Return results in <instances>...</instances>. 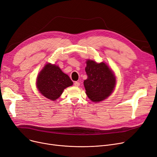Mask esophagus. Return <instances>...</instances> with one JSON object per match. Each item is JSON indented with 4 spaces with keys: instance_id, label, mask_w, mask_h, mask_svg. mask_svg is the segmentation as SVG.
<instances>
[{
    "instance_id": "1",
    "label": "esophagus",
    "mask_w": 157,
    "mask_h": 157,
    "mask_svg": "<svg viewBox=\"0 0 157 157\" xmlns=\"http://www.w3.org/2000/svg\"><path fill=\"white\" fill-rule=\"evenodd\" d=\"M74 86H79L80 85V83H79V82H74Z\"/></svg>"
}]
</instances>
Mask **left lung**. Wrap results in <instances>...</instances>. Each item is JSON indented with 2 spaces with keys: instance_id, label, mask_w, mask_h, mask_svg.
I'll use <instances>...</instances> for the list:
<instances>
[{
  "instance_id": "obj_1",
  "label": "left lung",
  "mask_w": 157,
  "mask_h": 157,
  "mask_svg": "<svg viewBox=\"0 0 157 157\" xmlns=\"http://www.w3.org/2000/svg\"><path fill=\"white\" fill-rule=\"evenodd\" d=\"M86 63L87 78L83 82L86 94L92 101H103L110 96L115 87L114 74L103 62L98 63L88 59Z\"/></svg>"
}]
</instances>
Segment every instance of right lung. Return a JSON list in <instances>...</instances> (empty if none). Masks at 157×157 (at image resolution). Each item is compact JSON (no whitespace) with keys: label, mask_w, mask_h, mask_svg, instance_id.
I'll return each mask as SVG.
<instances>
[{"label":"right lung","mask_w":157,"mask_h":157,"mask_svg":"<svg viewBox=\"0 0 157 157\" xmlns=\"http://www.w3.org/2000/svg\"><path fill=\"white\" fill-rule=\"evenodd\" d=\"M36 85L43 96L54 101L60 97L64 89L72 85L73 82L59 67L48 63L39 74Z\"/></svg>","instance_id":"1"}]
</instances>
